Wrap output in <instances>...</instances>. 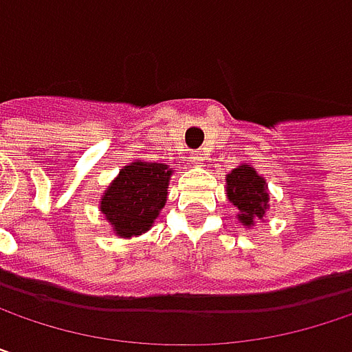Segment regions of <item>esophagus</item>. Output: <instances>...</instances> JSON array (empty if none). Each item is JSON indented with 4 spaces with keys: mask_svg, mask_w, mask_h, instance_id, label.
<instances>
[{
    "mask_svg": "<svg viewBox=\"0 0 352 352\" xmlns=\"http://www.w3.org/2000/svg\"><path fill=\"white\" fill-rule=\"evenodd\" d=\"M189 163H191V165H201V163H204V153H201V151H193V153L189 155Z\"/></svg>",
    "mask_w": 352,
    "mask_h": 352,
    "instance_id": "1",
    "label": "esophagus"
}]
</instances>
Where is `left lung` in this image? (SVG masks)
<instances>
[{
    "label": "left lung",
    "instance_id": "8db88e82",
    "mask_svg": "<svg viewBox=\"0 0 352 352\" xmlns=\"http://www.w3.org/2000/svg\"><path fill=\"white\" fill-rule=\"evenodd\" d=\"M228 199L239 208V220L250 226L254 218H263L269 206V193L265 187V179L252 167L243 165L226 177Z\"/></svg>",
    "mask_w": 352,
    "mask_h": 352
}]
</instances>
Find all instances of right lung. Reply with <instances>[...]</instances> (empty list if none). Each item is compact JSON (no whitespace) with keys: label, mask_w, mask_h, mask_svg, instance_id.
<instances>
[{"label":"right lung","mask_w":352,"mask_h":352,"mask_svg":"<svg viewBox=\"0 0 352 352\" xmlns=\"http://www.w3.org/2000/svg\"><path fill=\"white\" fill-rule=\"evenodd\" d=\"M171 169L161 163H130L107 187L102 212L122 239L146 232L167 201Z\"/></svg>","instance_id":"right-lung-1"}]
</instances>
